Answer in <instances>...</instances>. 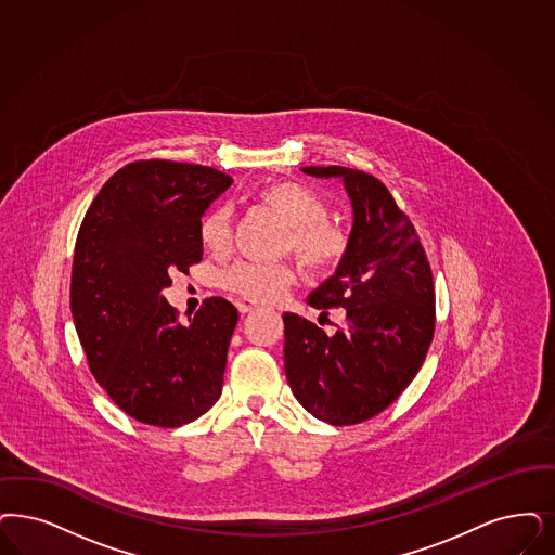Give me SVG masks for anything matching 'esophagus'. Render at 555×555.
Listing matches in <instances>:
<instances>
[{
	"label": "esophagus",
	"instance_id": "1",
	"mask_svg": "<svg viewBox=\"0 0 555 555\" xmlns=\"http://www.w3.org/2000/svg\"><path fill=\"white\" fill-rule=\"evenodd\" d=\"M259 307L255 300H247V298H243V300H238L236 302V308H238V312L241 314H247L250 310H255V308Z\"/></svg>",
	"mask_w": 555,
	"mask_h": 555
}]
</instances>
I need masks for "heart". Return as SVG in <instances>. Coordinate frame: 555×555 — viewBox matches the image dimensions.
Listing matches in <instances>:
<instances>
[{
	"instance_id": "b5f03b06",
	"label": "heart",
	"mask_w": 555,
	"mask_h": 555,
	"mask_svg": "<svg viewBox=\"0 0 555 555\" xmlns=\"http://www.w3.org/2000/svg\"><path fill=\"white\" fill-rule=\"evenodd\" d=\"M259 202L289 227L286 248L294 250L312 273H331L341 266L349 250L348 232L328 222L325 199L312 189L294 181H275L259 189ZM197 236L207 253L222 255L230 245V209L214 206L199 220ZM296 282L289 263L236 261L222 273L220 284L247 300L271 302L282 298Z\"/></svg>"
}]
</instances>
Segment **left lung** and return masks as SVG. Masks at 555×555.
I'll use <instances>...</instances> for the list:
<instances>
[{"instance_id": "left-lung-1", "label": "left lung", "mask_w": 555, "mask_h": 555, "mask_svg": "<svg viewBox=\"0 0 555 555\" xmlns=\"http://www.w3.org/2000/svg\"><path fill=\"white\" fill-rule=\"evenodd\" d=\"M302 172L341 179L351 204L348 255L307 298L325 317L328 308H344L346 323L327 335L286 312V378L317 420L351 426L387 410L426 360L434 337L430 263L410 218L378 179L346 166Z\"/></svg>"}]
</instances>
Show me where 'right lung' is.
I'll return each mask as SVG.
<instances>
[{
	"label": "right lung",
	"instance_id": "right-lung-1",
	"mask_svg": "<svg viewBox=\"0 0 555 555\" xmlns=\"http://www.w3.org/2000/svg\"><path fill=\"white\" fill-rule=\"evenodd\" d=\"M230 185L209 166L140 160L115 172L83 216L74 325L99 385L142 424L183 426L222 395L238 310L207 298L181 325L163 289L202 261L199 220Z\"/></svg>",
	"mask_w": 555,
	"mask_h": 555
}]
</instances>
